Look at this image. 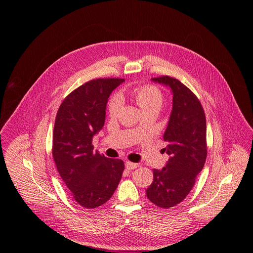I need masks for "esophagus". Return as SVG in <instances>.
<instances>
[{
    "instance_id": "esophagus-1",
    "label": "esophagus",
    "mask_w": 253,
    "mask_h": 253,
    "mask_svg": "<svg viewBox=\"0 0 253 253\" xmlns=\"http://www.w3.org/2000/svg\"><path fill=\"white\" fill-rule=\"evenodd\" d=\"M139 166L138 163H133V162H130V161H127L125 163V167L128 169V170H133L135 168H137Z\"/></svg>"
}]
</instances>
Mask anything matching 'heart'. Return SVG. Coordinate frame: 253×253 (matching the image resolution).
Returning a JSON list of instances; mask_svg holds the SVG:
<instances>
[{
    "label": "heart",
    "instance_id": "1",
    "mask_svg": "<svg viewBox=\"0 0 253 253\" xmlns=\"http://www.w3.org/2000/svg\"><path fill=\"white\" fill-rule=\"evenodd\" d=\"M141 108L143 112L151 109H160L163 102V94L160 89L154 85H143L130 90L127 93ZM124 93L110 99L108 103V113L111 117H116L122 106V100L124 99Z\"/></svg>",
    "mask_w": 253,
    "mask_h": 253
}]
</instances>
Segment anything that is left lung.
Returning <instances> with one entry per match:
<instances>
[{
	"instance_id": "8db88e82",
	"label": "left lung",
	"mask_w": 253,
	"mask_h": 253,
	"mask_svg": "<svg viewBox=\"0 0 253 253\" xmlns=\"http://www.w3.org/2000/svg\"><path fill=\"white\" fill-rule=\"evenodd\" d=\"M171 89L173 106L163 135V149L169 159L161 170H153V182L146 190L156 206L170 208L189 194L197 175L203 169L206 156V119L200 101L179 80L161 76L151 79Z\"/></svg>"
}]
</instances>
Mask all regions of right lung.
Instances as JSON below:
<instances>
[{"mask_svg": "<svg viewBox=\"0 0 253 253\" xmlns=\"http://www.w3.org/2000/svg\"><path fill=\"white\" fill-rule=\"evenodd\" d=\"M124 81L91 80L71 92L57 112L53 158L72 197L88 209L112 197L124 170L122 160L94 152L92 145L94 135L104 126L108 98Z\"/></svg>", "mask_w": 253, "mask_h": 253, "instance_id": "obj_1", "label": "right lung"}]
</instances>
